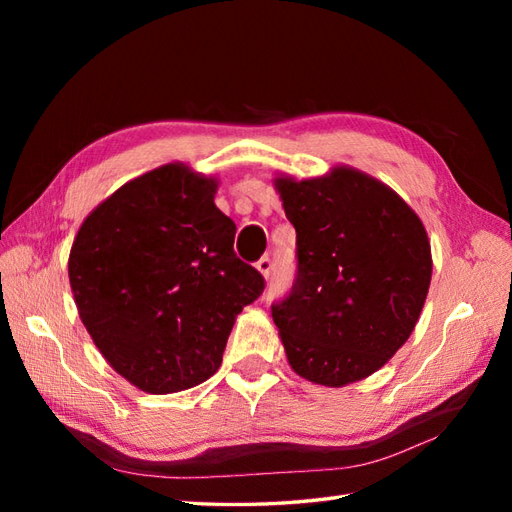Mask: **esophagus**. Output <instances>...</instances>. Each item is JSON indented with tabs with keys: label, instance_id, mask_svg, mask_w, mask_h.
<instances>
[{
	"label": "esophagus",
	"instance_id": "esophagus-1",
	"mask_svg": "<svg viewBox=\"0 0 512 512\" xmlns=\"http://www.w3.org/2000/svg\"><path fill=\"white\" fill-rule=\"evenodd\" d=\"M256 269L262 273V277H269L271 271H273V262L269 256H262L258 262H256Z\"/></svg>",
	"mask_w": 512,
	"mask_h": 512
}]
</instances>
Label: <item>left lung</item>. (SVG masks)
I'll use <instances>...</instances> for the list:
<instances>
[{"label": "left lung", "instance_id": "8db88e82", "mask_svg": "<svg viewBox=\"0 0 512 512\" xmlns=\"http://www.w3.org/2000/svg\"><path fill=\"white\" fill-rule=\"evenodd\" d=\"M297 230V277L271 305L290 367L344 386L406 344L427 299L431 247L423 222L389 185L337 166L320 179L277 177Z\"/></svg>", "mask_w": 512, "mask_h": 512}]
</instances>
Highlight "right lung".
<instances>
[{
    "label": "right lung",
    "instance_id": "1",
    "mask_svg": "<svg viewBox=\"0 0 512 512\" xmlns=\"http://www.w3.org/2000/svg\"><path fill=\"white\" fill-rule=\"evenodd\" d=\"M218 181L164 164L87 215L68 275L79 316L119 376L166 395L211 378L237 314L265 280L237 258Z\"/></svg>",
    "mask_w": 512,
    "mask_h": 512
}]
</instances>
